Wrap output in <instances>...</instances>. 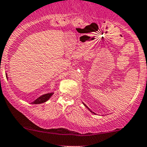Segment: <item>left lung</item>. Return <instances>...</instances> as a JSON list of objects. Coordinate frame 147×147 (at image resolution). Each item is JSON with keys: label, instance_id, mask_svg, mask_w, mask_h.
Here are the masks:
<instances>
[{"label": "left lung", "instance_id": "left-lung-1", "mask_svg": "<svg viewBox=\"0 0 147 147\" xmlns=\"http://www.w3.org/2000/svg\"><path fill=\"white\" fill-rule=\"evenodd\" d=\"M84 106H86V108H87V109H89V111H91V113H94V112H92V111H91V110H90V109H89V108H88V107H87V106H86V105H85V104H84Z\"/></svg>", "mask_w": 147, "mask_h": 147}]
</instances>
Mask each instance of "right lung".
<instances>
[{"instance_id":"add662e5","label":"right lung","mask_w":147,"mask_h":147,"mask_svg":"<svg viewBox=\"0 0 147 147\" xmlns=\"http://www.w3.org/2000/svg\"><path fill=\"white\" fill-rule=\"evenodd\" d=\"M6 76H7V74H6ZM53 93H48L44 94V95L41 96H39L38 98H37L34 101L32 102V103H34V104H39V103H44V102L48 101V100L51 97V96L53 95Z\"/></svg>"}]
</instances>
